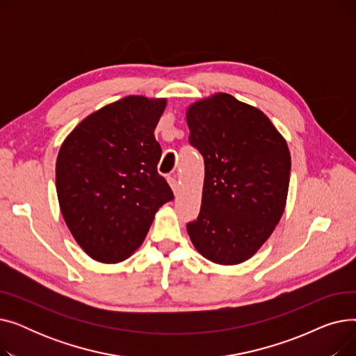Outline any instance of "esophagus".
<instances>
[{
  "label": "esophagus",
  "instance_id": "obj_1",
  "mask_svg": "<svg viewBox=\"0 0 356 356\" xmlns=\"http://www.w3.org/2000/svg\"><path fill=\"white\" fill-rule=\"evenodd\" d=\"M167 181H168V184H170V188H172L173 193L177 195V193H179V183H177L176 177H175V176H168V177H167Z\"/></svg>",
  "mask_w": 356,
  "mask_h": 356
}]
</instances>
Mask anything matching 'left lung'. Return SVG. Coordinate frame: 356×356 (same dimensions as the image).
Here are the masks:
<instances>
[{"mask_svg":"<svg viewBox=\"0 0 356 356\" xmlns=\"http://www.w3.org/2000/svg\"><path fill=\"white\" fill-rule=\"evenodd\" d=\"M191 144L204 160L200 213L188 223L197 252L215 264L250 259L282 219L291 157L258 108L219 92L186 109Z\"/></svg>","mask_w":356,"mask_h":356,"instance_id":"obj_1","label":"left lung"}]
</instances>
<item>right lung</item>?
<instances>
[{"label": "right lung", "instance_id": "1", "mask_svg": "<svg viewBox=\"0 0 356 356\" xmlns=\"http://www.w3.org/2000/svg\"><path fill=\"white\" fill-rule=\"evenodd\" d=\"M165 105V98L125 97L92 112L60 145V212L78 245L99 263L133 255L159 209L173 199L157 172L161 147L154 129Z\"/></svg>", "mask_w": 356, "mask_h": 356}]
</instances>
